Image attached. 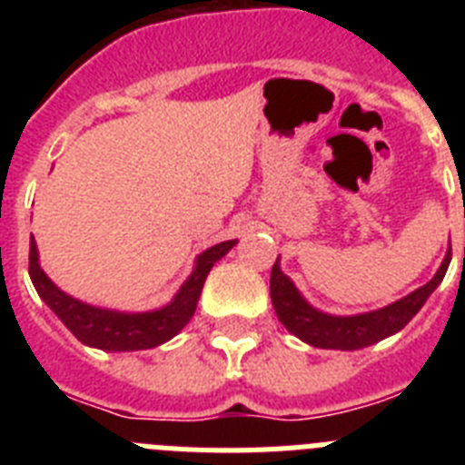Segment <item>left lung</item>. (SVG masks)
<instances>
[{"label":"left lung","mask_w":465,"mask_h":465,"mask_svg":"<svg viewBox=\"0 0 465 465\" xmlns=\"http://www.w3.org/2000/svg\"><path fill=\"white\" fill-rule=\"evenodd\" d=\"M450 261L451 252H447L440 270L435 272V277L429 283L419 286L417 291H412L405 298L396 300L391 305H386L375 312H365V314L332 316L326 314V312L314 310L300 295V291L295 289V283L282 272L277 258L272 265V274H270V298H272L277 319L283 323L286 331L293 332L295 338L319 349L354 351V349L371 347V344L380 342V340L389 338V335H393V332L408 326L410 319L424 307L429 295L445 279Z\"/></svg>","instance_id":"1"}]
</instances>
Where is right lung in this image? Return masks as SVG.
Returning <instances> with one entry per match:
<instances>
[{
	"label": "right lung",
	"mask_w": 465,
	"mask_h": 465,
	"mask_svg": "<svg viewBox=\"0 0 465 465\" xmlns=\"http://www.w3.org/2000/svg\"><path fill=\"white\" fill-rule=\"evenodd\" d=\"M235 244L237 240L221 242L200 253L193 274L183 282L179 293L172 298V302L153 312L130 314V312L102 310V307L85 305L60 291L41 270L35 237L30 240V279L39 298L55 312L57 319L74 332V338L79 342L104 349V351H139V349H153L167 342L191 322L209 270Z\"/></svg>",
	"instance_id": "right-lung-1"
}]
</instances>
